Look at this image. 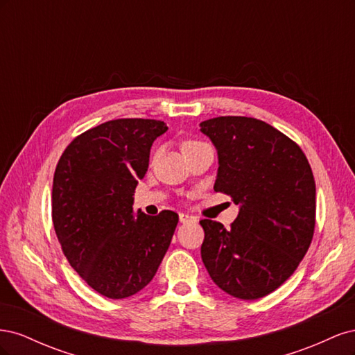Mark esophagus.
I'll list each match as a JSON object with an SVG mask.
<instances>
[{
  "label": "esophagus",
  "mask_w": 355,
  "mask_h": 355,
  "mask_svg": "<svg viewBox=\"0 0 355 355\" xmlns=\"http://www.w3.org/2000/svg\"><path fill=\"white\" fill-rule=\"evenodd\" d=\"M179 220L182 223H188V222H197V218L191 216L188 213H179Z\"/></svg>",
  "instance_id": "esophagus-1"
}]
</instances>
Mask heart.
I'll return each mask as SVG.
<instances>
[{
	"label": "heart",
	"mask_w": 355,
	"mask_h": 355,
	"mask_svg": "<svg viewBox=\"0 0 355 355\" xmlns=\"http://www.w3.org/2000/svg\"><path fill=\"white\" fill-rule=\"evenodd\" d=\"M204 144L201 142H197V141H185L184 144H182V151H188V149H192V148H197V146H201Z\"/></svg>",
	"instance_id": "1"
}]
</instances>
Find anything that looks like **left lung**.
<instances>
[{"instance_id": "left-lung-1", "label": "left lung", "mask_w": 355, "mask_h": 355, "mask_svg": "<svg viewBox=\"0 0 355 355\" xmlns=\"http://www.w3.org/2000/svg\"><path fill=\"white\" fill-rule=\"evenodd\" d=\"M201 132L218 149L214 191L240 206L231 230L211 219L201 259L228 295L254 300L280 287L306 254L315 228V182L292 139L250 116H216Z\"/></svg>"}]
</instances>
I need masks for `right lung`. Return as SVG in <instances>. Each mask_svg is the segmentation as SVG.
Instances as JSON below:
<instances>
[{
    "label": "right lung",
    "mask_w": 355,
    "mask_h": 355,
    "mask_svg": "<svg viewBox=\"0 0 355 355\" xmlns=\"http://www.w3.org/2000/svg\"><path fill=\"white\" fill-rule=\"evenodd\" d=\"M164 121L120 118L81 133L53 178L51 218L63 254L83 280L110 299L137 293L168 249L178 213L133 211V194Z\"/></svg>",
    "instance_id": "1"
}]
</instances>
